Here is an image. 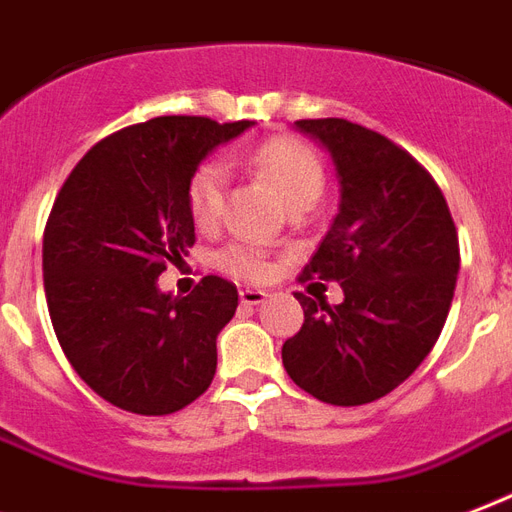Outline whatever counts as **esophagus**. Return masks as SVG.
Returning <instances> with one entry per match:
<instances>
[{
  "label": "esophagus",
  "mask_w": 512,
  "mask_h": 512,
  "mask_svg": "<svg viewBox=\"0 0 512 512\" xmlns=\"http://www.w3.org/2000/svg\"><path fill=\"white\" fill-rule=\"evenodd\" d=\"M264 299H267V293L259 291V288H245V291H240V304H245V307L264 304Z\"/></svg>",
  "instance_id": "esophagus-1"
}]
</instances>
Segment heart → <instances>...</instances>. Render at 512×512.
Returning a JSON list of instances; mask_svg holds the SVG:
<instances>
[{"mask_svg": "<svg viewBox=\"0 0 512 512\" xmlns=\"http://www.w3.org/2000/svg\"><path fill=\"white\" fill-rule=\"evenodd\" d=\"M245 162L277 186V192L291 211L299 205H312L323 192V181H326L323 165H320L318 154L307 144H301L299 138H267L245 154ZM227 181L229 168L219 157L202 160L194 168L189 184H186V208L192 213V221L197 227L208 229L219 221ZM219 267L229 275L253 280V277L264 275V256L251 243H229L219 253Z\"/></svg>", "mask_w": 512, "mask_h": 512, "instance_id": "1", "label": "heart"}]
</instances>
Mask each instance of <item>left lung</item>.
Returning <instances> with one entry per match:
<instances>
[{
  "label": "left lung",
  "instance_id": "8db88e82",
  "mask_svg": "<svg viewBox=\"0 0 512 512\" xmlns=\"http://www.w3.org/2000/svg\"><path fill=\"white\" fill-rule=\"evenodd\" d=\"M296 128L326 146L342 192L299 280H336L344 301L296 293L304 323L283 344V366L312 398L363 406L406 382L438 342L457 285V227L435 178L382 133L336 117Z\"/></svg>",
  "mask_w": 512,
  "mask_h": 512
}]
</instances>
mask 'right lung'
<instances>
[{
	"label": "right lung",
	"instance_id": "1",
	"mask_svg": "<svg viewBox=\"0 0 512 512\" xmlns=\"http://www.w3.org/2000/svg\"><path fill=\"white\" fill-rule=\"evenodd\" d=\"M251 125L186 114L138 122L98 141L55 197L42 237L55 336L82 382L122 411L162 417L211 387L235 283L208 275L173 299L157 277L194 245L189 176Z\"/></svg>",
	"mask_w": 512,
	"mask_h": 512
}]
</instances>
